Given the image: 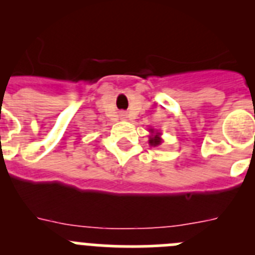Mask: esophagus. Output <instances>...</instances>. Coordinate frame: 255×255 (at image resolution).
<instances>
[{"mask_svg":"<svg viewBox=\"0 0 255 255\" xmlns=\"http://www.w3.org/2000/svg\"><path fill=\"white\" fill-rule=\"evenodd\" d=\"M120 116H121V119H123V120H125L126 117H128V114H126V112H121Z\"/></svg>","mask_w":255,"mask_h":255,"instance_id":"obj_1","label":"esophagus"}]
</instances>
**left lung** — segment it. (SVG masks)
<instances>
[{
  "label": "left lung",
  "instance_id": "obj_1",
  "mask_svg": "<svg viewBox=\"0 0 255 255\" xmlns=\"http://www.w3.org/2000/svg\"><path fill=\"white\" fill-rule=\"evenodd\" d=\"M149 140H148V143H149V145H152V147H158V145H161L162 143H163V139L161 138V132L158 131V130H154L150 128L149 129Z\"/></svg>",
  "mask_w": 255,
  "mask_h": 255
}]
</instances>
